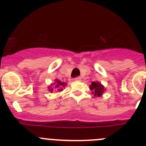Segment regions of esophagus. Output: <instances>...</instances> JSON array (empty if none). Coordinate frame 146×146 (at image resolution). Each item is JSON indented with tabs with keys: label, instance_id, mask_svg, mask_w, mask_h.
Segmentation results:
<instances>
[{
	"label": "esophagus",
	"instance_id": "34e87169",
	"mask_svg": "<svg viewBox=\"0 0 146 146\" xmlns=\"http://www.w3.org/2000/svg\"><path fill=\"white\" fill-rule=\"evenodd\" d=\"M81 80V78H80V77H76V78H75V81H80Z\"/></svg>",
	"mask_w": 146,
	"mask_h": 146
}]
</instances>
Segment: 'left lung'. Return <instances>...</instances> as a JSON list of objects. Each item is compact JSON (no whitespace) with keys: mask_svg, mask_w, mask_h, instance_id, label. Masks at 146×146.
<instances>
[{"mask_svg":"<svg viewBox=\"0 0 146 146\" xmlns=\"http://www.w3.org/2000/svg\"><path fill=\"white\" fill-rule=\"evenodd\" d=\"M90 89L92 90L93 93H94L95 95L98 96L102 95V94L104 92V87H103V86L100 83L94 82V81H93L91 84Z\"/></svg>","mask_w":146,"mask_h":146,"instance_id":"obj_1","label":"left lung"}]
</instances>
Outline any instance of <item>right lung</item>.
<instances>
[{
    "label": "right lung",
    "instance_id": "1",
    "mask_svg": "<svg viewBox=\"0 0 146 146\" xmlns=\"http://www.w3.org/2000/svg\"><path fill=\"white\" fill-rule=\"evenodd\" d=\"M65 85H66V84H65V83L61 82V81H59V80H56V84H55L54 87L56 88V89H57V90H58V91H62V89H61V88L65 86ZM49 90H50L51 92H52L53 89H50V87H49Z\"/></svg>",
    "mask_w": 146,
    "mask_h": 146
}]
</instances>
